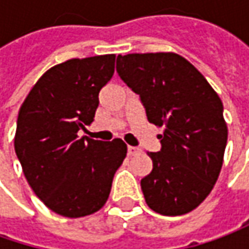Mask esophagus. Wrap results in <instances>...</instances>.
<instances>
[{"mask_svg":"<svg viewBox=\"0 0 249 249\" xmlns=\"http://www.w3.org/2000/svg\"><path fill=\"white\" fill-rule=\"evenodd\" d=\"M138 153H141V149L135 147V146H128V155L129 156H135Z\"/></svg>","mask_w":249,"mask_h":249,"instance_id":"34e87169","label":"esophagus"}]
</instances>
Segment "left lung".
Returning <instances> with one entry per match:
<instances>
[{"instance_id":"obj_1","label":"left lung","mask_w":249,"mask_h":249,"mask_svg":"<svg viewBox=\"0 0 249 249\" xmlns=\"http://www.w3.org/2000/svg\"><path fill=\"white\" fill-rule=\"evenodd\" d=\"M120 78L141 96L149 123L163 128L141 179L147 206L163 216L198 208L219 178L227 143L223 103L209 82L176 53L117 57Z\"/></svg>"}]
</instances>
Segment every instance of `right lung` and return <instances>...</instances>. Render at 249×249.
<instances>
[{
    "mask_svg": "<svg viewBox=\"0 0 249 249\" xmlns=\"http://www.w3.org/2000/svg\"><path fill=\"white\" fill-rule=\"evenodd\" d=\"M115 54L72 58L46 71L18 115L15 152L29 185L64 217L100 211L126 156L123 139L94 141L78 132L90 125L99 92L114 75Z\"/></svg>",
    "mask_w": 249,
    "mask_h": 249,
    "instance_id": "1",
    "label": "right lung"
}]
</instances>
